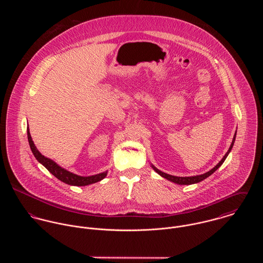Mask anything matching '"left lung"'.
Instances as JSON below:
<instances>
[{"label": "left lung", "mask_w": 263, "mask_h": 263, "mask_svg": "<svg viewBox=\"0 0 263 263\" xmlns=\"http://www.w3.org/2000/svg\"><path fill=\"white\" fill-rule=\"evenodd\" d=\"M236 134H237V130L235 132V135H234V138H233V141H232V144H231V146H230V148H229V150L228 152L226 153L225 156L223 157V159L213 168V169H211L210 171H208V172H205V173H203V174H200V175H195V176H186V177H179V176H174V175H170V174H167V173H164V172H162V171H160L159 169H157L153 164H151V167L160 175V176H162V177H164V178H166L167 180H169V181H171V182H174V183H176V184H179V185H190V184H195V183H198V182H200V181H202V180H204L205 178H208L209 176H211L216 170H218L220 167H221V165L224 163V161L226 160V158L228 157V155L230 154V152L232 150V148H233V146H234V143H235V140H236Z\"/></svg>", "instance_id": "obj_1"}]
</instances>
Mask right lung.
<instances>
[{
  "instance_id": "1",
  "label": "right lung",
  "mask_w": 263,
  "mask_h": 263,
  "mask_svg": "<svg viewBox=\"0 0 263 263\" xmlns=\"http://www.w3.org/2000/svg\"><path fill=\"white\" fill-rule=\"evenodd\" d=\"M27 137H28V142H29V146L30 149L32 151L34 157L36 158L38 162L43 165L54 177H57L59 180L63 181L66 184L69 185H74V186H86L89 184H93L96 183L98 181H101L102 179H104L107 175V171L96 174V175H91V176H80L74 174L70 171H68L67 169L61 167L59 164H57L53 160L46 158L45 156H43L37 148L35 147L30 132H29V127L27 128Z\"/></svg>"
}]
</instances>
